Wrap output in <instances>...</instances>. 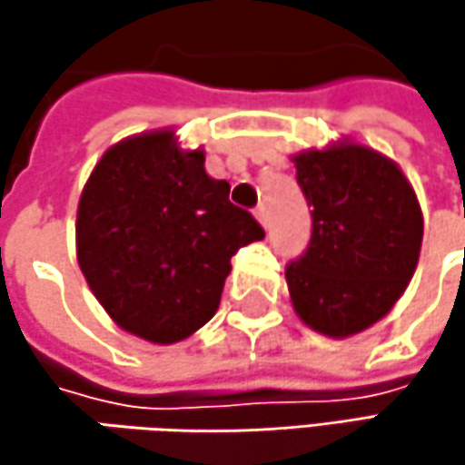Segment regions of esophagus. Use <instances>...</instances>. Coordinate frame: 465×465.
<instances>
[{"mask_svg":"<svg viewBox=\"0 0 465 465\" xmlns=\"http://www.w3.org/2000/svg\"><path fill=\"white\" fill-rule=\"evenodd\" d=\"M255 218H258V223H261L263 229L269 226V213H266V204H258V207H255Z\"/></svg>","mask_w":465,"mask_h":465,"instance_id":"obj_1","label":"esophagus"}]
</instances>
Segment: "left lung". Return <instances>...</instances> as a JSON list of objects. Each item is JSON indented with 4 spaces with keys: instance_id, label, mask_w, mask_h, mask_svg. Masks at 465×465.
Segmentation results:
<instances>
[{
    "instance_id": "1",
    "label": "left lung",
    "mask_w": 465,
    "mask_h": 465,
    "mask_svg": "<svg viewBox=\"0 0 465 465\" xmlns=\"http://www.w3.org/2000/svg\"><path fill=\"white\" fill-rule=\"evenodd\" d=\"M296 180L312 207L307 252L288 263L296 315L331 339L385 318L418 269L422 213L396 161L336 142L293 155Z\"/></svg>"
}]
</instances>
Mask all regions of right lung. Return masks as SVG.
I'll return each mask as SVG.
<instances>
[{"mask_svg":"<svg viewBox=\"0 0 465 465\" xmlns=\"http://www.w3.org/2000/svg\"><path fill=\"white\" fill-rule=\"evenodd\" d=\"M77 263L107 315L155 344L207 323L221 304L232 255L263 239L229 202V183L183 150L172 129L113 144L77 204Z\"/></svg>","mask_w":465,"mask_h":465,"instance_id":"obj_1","label":"right lung"}]
</instances>
